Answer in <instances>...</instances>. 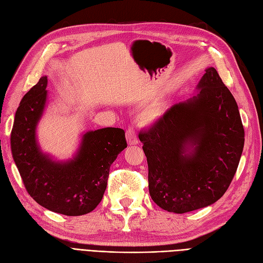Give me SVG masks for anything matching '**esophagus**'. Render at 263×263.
Returning a JSON list of instances; mask_svg holds the SVG:
<instances>
[{
    "instance_id": "34e87169",
    "label": "esophagus",
    "mask_w": 263,
    "mask_h": 263,
    "mask_svg": "<svg viewBox=\"0 0 263 263\" xmlns=\"http://www.w3.org/2000/svg\"><path fill=\"white\" fill-rule=\"evenodd\" d=\"M126 139H127V142L129 146H133V144H137L138 138H137V134H136L135 129L133 127H129L127 130H126Z\"/></svg>"
}]
</instances>
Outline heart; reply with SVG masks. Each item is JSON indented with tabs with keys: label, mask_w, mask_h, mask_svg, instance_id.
<instances>
[{
	"label": "heart",
	"mask_w": 263,
	"mask_h": 263,
	"mask_svg": "<svg viewBox=\"0 0 263 263\" xmlns=\"http://www.w3.org/2000/svg\"><path fill=\"white\" fill-rule=\"evenodd\" d=\"M162 114H163L162 104L152 103L143 108V111L138 116V122L142 126H151L159 121Z\"/></svg>",
	"instance_id": "obj_1"
}]
</instances>
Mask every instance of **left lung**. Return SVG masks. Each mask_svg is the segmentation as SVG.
<instances>
[{
  "label": "left lung",
  "mask_w": 263,
  "mask_h": 263,
  "mask_svg": "<svg viewBox=\"0 0 263 263\" xmlns=\"http://www.w3.org/2000/svg\"><path fill=\"white\" fill-rule=\"evenodd\" d=\"M197 90L139 133L150 196L168 212L218 201L236 173L245 142L237 103L214 67L205 69Z\"/></svg>",
  "instance_id": "left-lung-1"
}]
</instances>
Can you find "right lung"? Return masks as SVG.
<instances>
[{"instance_id": "1", "label": "right lung", "mask_w": 263, "mask_h": 263, "mask_svg": "<svg viewBox=\"0 0 263 263\" xmlns=\"http://www.w3.org/2000/svg\"><path fill=\"white\" fill-rule=\"evenodd\" d=\"M48 77L39 79L18 106L11 149L27 192L45 209L76 216L91 212L102 200L112 163L126 147L125 132L106 127L83 135L75 157L54 161L40 149L35 128L47 103Z\"/></svg>"}]
</instances>
